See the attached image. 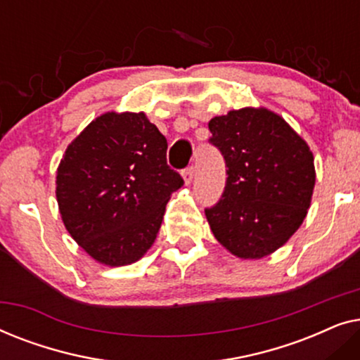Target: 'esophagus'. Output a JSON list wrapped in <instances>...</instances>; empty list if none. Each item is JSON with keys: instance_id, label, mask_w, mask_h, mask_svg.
Listing matches in <instances>:
<instances>
[{"instance_id": "esophagus-1", "label": "esophagus", "mask_w": 360, "mask_h": 360, "mask_svg": "<svg viewBox=\"0 0 360 360\" xmlns=\"http://www.w3.org/2000/svg\"><path fill=\"white\" fill-rule=\"evenodd\" d=\"M193 176H195V167H188V169L184 170V180L186 185H190L191 181H193Z\"/></svg>"}]
</instances>
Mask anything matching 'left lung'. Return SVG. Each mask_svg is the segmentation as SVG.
Masks as SVG:
<instances>
[{"mask_svg": "<svg viewBox=\"0 0 360 360\" xmlns=\"http://www.w3.org/2000/svg\"><path fill=\"white\" fill-rule=\"evenodd\" d=\"M208 127L228 167L223 196L205 210L210 228L236 257H267L307 218L316 181L313 152L267 108L233 110Z\"/></svg>", "mask_w": 360, "mask_h": 360, "instance_id": "8db88e82", "label": "left lung"}]
</instances>
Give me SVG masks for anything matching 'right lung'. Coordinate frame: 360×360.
Masks as SVG:
<instances>
[{
    "label": "right lung",
    "instance_id": "1",
    "mask_svg": "<svg viewBox=\"0 0 360 360\" xmlns=\"http://www.w3.org/2000/svg\"><path fill=\"white\" fill-rule=\"evenodd\" d=\"M181 185L167 165V139L146 112L108 111L68 144L56 195L75 243L96 262L121 267L152 248Z\"/></svg>",
    "mask_w": 360,
    "mask_h": 360
}]
</instances>
